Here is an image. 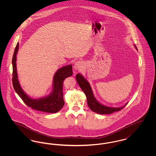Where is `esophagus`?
<instances>
[{
    "instance_id": "esophagus-1",
    "label": "esophagus",
    "mask_w": 156,
    "mask_h": 156,
    "mask_svg": "<svg viewBox=\"0 0 156 156\" xmlns=\"http://www.w3.org/2000/svg\"><path fill=\"white\" fill-rule=\"evenodd\" d=\"M74 67V68L76 70H81L83 68V64L81 61H76L75 63Z\"/></svg>"
}]
</instances>
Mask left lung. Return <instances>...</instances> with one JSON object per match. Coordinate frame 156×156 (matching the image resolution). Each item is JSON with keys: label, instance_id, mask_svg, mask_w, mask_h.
I'll return each instance as SVG.
<instances>
[{"label": "left lung", "instance_id": "1", "mask_svg": "<svg viewBox=\"0 0 156 156\" xmlns=\"http://www.w3.org/2000/svg\"><path fill=\"white\" fill-rule=\"evenodd\" d=\"M135 47L136 48V46ZM76 79L80 88L83 91V92L85 93L87 97V103L89 108L90 109L91 111L94 112H96L99 114H102V115L110 114V113H113L114 112L120 111L127 104V103L123 106L120 108H112V107L106 106L102 104H99L95 99V97H94L92 89L90 88L89 82L80 74H78L76 75Z\"/></svg>", "mask_w": 156, "mask_h": 156}]
</instances>
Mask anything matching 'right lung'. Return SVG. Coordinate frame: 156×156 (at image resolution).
Listing matches in <instances>:
<instances>
[{"label":"right lung","mask_w":156,"mask_h":156,"mask_svg":"<svg viewBox=\"0 0 156 156\" xmlns=\"http://www.w3.org/2000/svg\"><path fill=\"white\" fill-rule=\"evenodd\" d=\"M18 49L19 43H17L12 58V83L16 93L22 98L27 106L34 110L47 113H57L59 111L64 105L62 92L63 82L66 78L73 75L72 66L68 65L59 68L54 74L53 80V90L52 93L50 95L39 99H33L23 92L18 81L16 62V54Z\"/></svg>","instance_id":"add662e5"}]
</instances>
